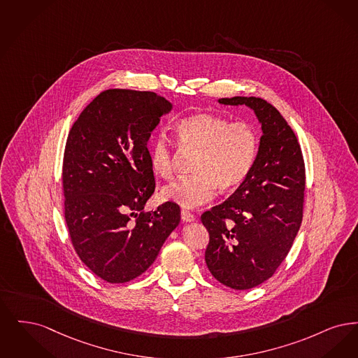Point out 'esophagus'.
Wrapping results in <instances>:
<instances>
[{
	"label": "esophagus",
	"instance_id": "obj_1",
	"mask_svg": "<svg viewBox=\"0 0 358 358\" xmlns=\"http://www.w3.org/2000/svg\"><path fill=\"white\" fill-rule=\"evenodd\" d=\"M180 217H182L183 222H194L195 220V217L189 211H187V210H182L180 211Z\"/></svg>",
	"mask_w": 358,
	"mask_h": 358
}]
</instances>
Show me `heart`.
<instances>
[{
	"label": "heart",
	"mask_w": 358,
	"mask_h": 358,
	"mask_svg": "<svg viewBox=\"0 0 358 358\" xmlns=\"http://www.w3.org/2000/svg\"><path fill=\"white\" fill-rule=\"evenodd\" d=\"M178 134L188 148L199 150L192 178H183L163 187L159 196L164 202L194 208L214 198L219 187L230 192L242 186L252 171L258 152L259 135L254 124L196 112L178 124ZM150 167L156 176L170 178L173 157L170 139L159 134L150 147Z\"/></svg>",
	"instance_id": "1"
}]
</instances>
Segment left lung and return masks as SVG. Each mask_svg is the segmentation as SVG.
<instances>
[{"mask_svg":"<svg viewBox=\"0 0 358 358\" xmlns=\"http://www.w3.org/2000/svg\"><path fill=\"white\" fill-rule=\"evenodd\" d=\"M219 104L246 106L262 129L257 163L233 195L203 213L210 234L206 264L220 283L246 290L278 268L302 222L305 164L296 134L261 97L235 96Z\"/></svg>","mask_w":358,"mask_h":358,"instance_id":"8db88e82","label":"left lung"}]
</instances>
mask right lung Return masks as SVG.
Wrapping results in <instances>:
<instances>
[{
	"mask_svg": "<svg viewBox=\"0 0 358 358\" xmlns=\"http://www.w3.org/2000/svg\"><path fill=\"white\" fill-rule=\"evenodd\" d=\"M172 104L154 92L107 90L80 113L64 152L65 222L80 259L99 278L141 275L180 222V208L144 206L155 191L147 143Z\"/></svg>",
	"mask_w": 358,
	"mask_h": 358,
	"instance_id": "add662e5",
	"label": "right lung"
}]
</instances>
